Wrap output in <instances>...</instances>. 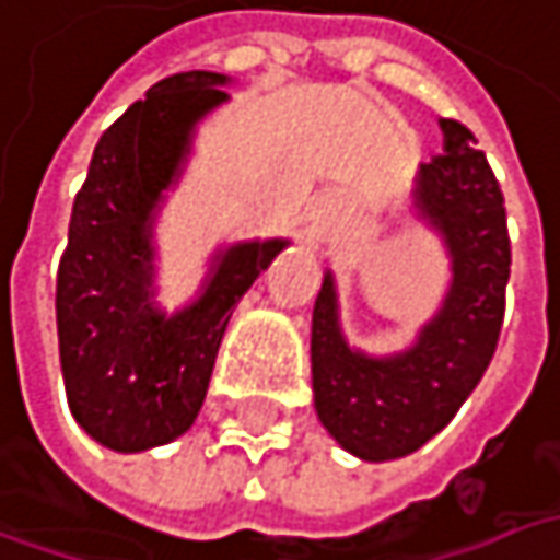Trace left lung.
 <instances>
[{
	"instance_id": "left-lung-1",
	"label": "left lung",
	"mask_w": 560,
	"mask_h": 560,
	"mask_svg": "<svg viewBox=\"0 0 560 560\" xmlns=\"http://www.w3.org/2000/svg\"><path fill=\"white\" fill-rule=\"evenodd\" d=\"M444 151L421 164L415 209L453 256V284L415 348L396 358L348 351L336 319L332 276L313 304V396L323 428L348 453L383 463L428 444L488 371L504 326L510 234L504 192L472 129L441 119Z\"/></svg>"
}]
</instances>
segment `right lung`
I'll return each instance as SVG.
<instances>
[{"mask_svg":"<svg viewBox=\"0 0 560 560\" xmlns=\"http://www.w3.org/2000/svg\"><path fill=\"white\" fill-rule=\"evenodd\" d=\"M218 72L151 88L101 136L56 269L69 409L97 444L136 453L180 438L202 409L228 319L284 241L237 244L177 316L151 307V212L177 177L189 129L228 94Z\"/></svg>","mask_w":560,"mask_h":560,"instance_id":"1","label":"right lung"}]
</instances>
